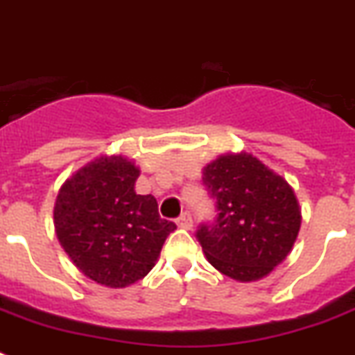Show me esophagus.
I'll use <instances>...</instances> for the list:
<instances>
[{"label":"esophagus","mask_w":355,"mask_h":355,"mask_svg":"<svg viewBox=\"0 0 355 355\" xmlns=\"http://www.w3.org/2000/svg\"><path fill=\"white\" fill-rule=\"evenodd\" d=\"M177 226L182 227V230H191L193 227V218H191V213L184 211L180 217L177 218Z\"/></svg>","instance_id":"obj_1"}]
</instances>
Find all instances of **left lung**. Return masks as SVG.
I'll return each instance as SVG.
<instances>
[{
    "mask_svg": "<svg viewBox=\"0 0 355 355\" xmlns=\"http://www.w3.org/2000/svg\"><path fill=\"white\" fill-rule=\"evenodd\" d=\"M202 182L217 209L215 220L197 230L209 264L241 282L266 277L286 259L301 227L290 184L250 153L209 162Z\"/></svg>",
    "mask_w": 355,
    "mask_h": 355,
    "instance_id": "left-lung-1",
    "label": "left lung"
}]
</instances>
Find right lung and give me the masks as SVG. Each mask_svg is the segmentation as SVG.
Here are the masks:
<instances>
[{"mask_svg":"<svg viewBox=\"0 0 355 355\" xmlns=\"http://www.w3.org/2000/svg\"><path fill=\"white\" fill-rule=\"evenodd\" d=\"M140 169L123 157H100L65 180L54 204V227L74 266L91 281L125 288L155 266L177 230L158 215L157 198L137 195Z\"/></svg>","mask_w":355,"mask_h":355,"instance_id":"obj_1","label":"right lung"}]
</instances>
